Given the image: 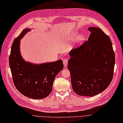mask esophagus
<instances>
[{
    "instance_id": "1",
    "label": "esophagus",
    "mask_w": 123,
    "mask_h": 123,
    "mask_svg": "<svg viewBox=\"0 0 123 123\" xmlns=\"http://www.w3.org/2000/svg\"><path fill=\"white\" fill-rule=\"evenodd\" d=\"M63 64H64V66H66L68 64V60L66 59H63Z\"/></svg>"
}]
</instances>
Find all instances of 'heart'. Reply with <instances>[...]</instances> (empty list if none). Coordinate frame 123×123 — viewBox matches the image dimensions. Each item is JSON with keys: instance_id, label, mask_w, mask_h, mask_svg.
<instances>
[{"instance_id": "b5f03b06", "label": "heart", "mask_w": 123, "mask_h": 123, "mask_svg": "<svg viewBox=\"0 0 123 123\" xmlns=\"http://www.w3.org/2000/svg\"><path fill=\"white\" fill-rule=\"evenodd\" d=\"M69 39L72 42H74V41H76L78 45L82 44L85 40V36L83 35L80 34L79 35V33L77 32H74L72 33L70 37H69Z\"/></svg>"}]
</instances>
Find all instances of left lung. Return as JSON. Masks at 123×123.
<instances>
[{
  "mask_svg": "<svg viewBox=\"0 0 123 123\" xmlns=\"http://www.w3.org/2000/svg\"><path fill=\"white\" fill-rule=\"evenodd\" d=\"M89 37L72 49L67 68L72 89L78 95L92 97L100 93L112 79L115 55L109 36L98 27H91Z\"/></svg>",
  "mask_w": 123,
  "mask_h": 123,
  "instance_id": "left-lung-1",
  "label": "left lung"
}]
</instances>
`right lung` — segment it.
Instances as JSON below:
<instances>
[{"instance_id": "obj_1", "label": "right lung", "mask_w": 123, "mask_h": 123, "mask_svg": "<svg viewBox=\"0 0 123 123\" xmlns=\"http://www.w3.org/2000/svg\"><path fill=\"white\" fill-rule=\"evenodd\" d=\"M30 31V28L23 30L13 40L9 65L17 89L26 97L40 99L52 92L55 78L63 69V64L62 60L38 64L24 60L20 53V40Z\"/></svg>"}]
</instances>
